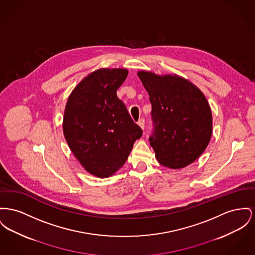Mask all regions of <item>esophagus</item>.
I'll return each mask as SVG.
<instances>
[{
    "instance_id": "obj_1",
    "label": "esophagus",
    "mask_w": 255,
    "mask_h": 255,
    "mask_svg": "<svg viewBox=\"0 0 255 255\" xmlns=\"http://www.w3.org/2000/svg\"><path fill=\"white\" fill-rule=\"evenodd\" d=\"M137 124L139 125V127H140L141 129H144V124H145V120H144V119H140V120L137 121Z\"/></svg>"
}]
</instances>
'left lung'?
<instances>
[{"label": "left lung", "instance_id": "obj_1", "mask_svg": "<svg viewBox=\"0 0 255 255\" xmlns=\"http://www.w3.org/2000/svg\"><path fill=\"white\" fill-rule=\"evenodd\" d=\"M149 94L153 121L150 145L161 165L185 167L204 152L212 135V113L204 94L177 75L137 72Z\"/></svg>", "mask_w": 255, "mask_h": 255}]
</instances>
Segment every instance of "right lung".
I'll list each match as a JSON object with an SVG mask.
<instances>
[{"label": "right lung", "instance_id": "obj_1", "mask_svg": "<svg viewBox=\"0 0 255 255\" xmlns=\"http://www.w3.org/2000/svg\"><path fill=\"white\" fill-rule=\"evenodd\" d=\"M128 70L102 68L79 83L64 110L63 134L68 146L90 174L113 175L125 164L141 128L117 95Z\"/></svg>", "mask_w": 255, "mask_h": 255}]
</instances>
